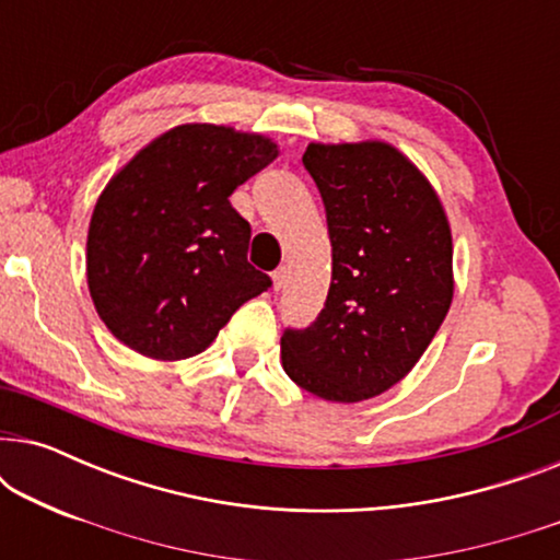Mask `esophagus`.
I'll use <instances>...</instances> for the list:
<instances>
[{
    "instance_id": "obj_1",
    "label": "esophagus",
    "mask_w": 560,
    "mask_h": 560,
    "mask_svg": "<svg viewBox=\"0 0 560 560\" xmlns=\"http://www.w3.org/2000/svg\"><path fill=\"white\" fill-rule=\"evenodd\" d=\"M285 282H288V267H278V270L272 272V285H275V290L285 288Z\"/></svg>"
}]
</instances>
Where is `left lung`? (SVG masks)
<instances>
[{"mask_svg": "<svg viewBox=\"0 0 560 560\" xmlns=\"http://www.w3.org/2000/svg\"><path fill=\"white\" fill-rule=\"evenodd\" d=\"M331 236V288L308 328H285L282 370L331 402L397 385L433 341L454 298V247L423 173L387 142L308 144Z\"/></svg>", "mask_w": 560, "mask_h": 560, "instance_id": "1", "label": "left lung"}]
</instances>
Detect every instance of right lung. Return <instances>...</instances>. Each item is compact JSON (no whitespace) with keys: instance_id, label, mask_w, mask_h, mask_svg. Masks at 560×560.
<instances>
[{"instance_id":"add662e5","label":"right lung","mask_w":560,"mask_h":560,"mask_svg":"<svg viewBox=\"0 0 560 560\" xmlns=\"http://www.w3.org/2000/svg\"><path fill=\"white\" fill-rule=\"evenodd\" d=\"M278 158L262 135L180 125L137 152L98 196L86 275L98 318L150 359H188L272 285L247 262L249 221L229 196Z\"/></svg>"}]
</instances>
